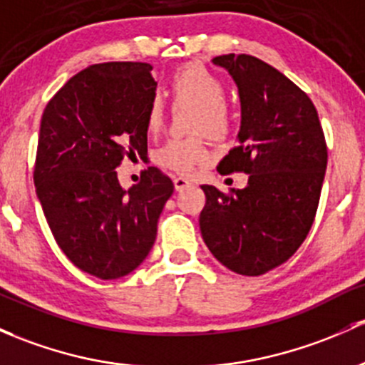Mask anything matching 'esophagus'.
Returning <instances> with one entry per match:
<instances>
[{"instance_id": "obj_1", "label": "esophagus", "mask_w": 365, "mask_h": 365, "mask_svg": "<svg viewBox=\"0 0 365 365\" xmlns=\"http://www.w3.org/2000/svg\"><path fill=\"white\" fill-rule=\"evenodd\" d=\"M173 183H175V189L178 190V192H180V190L187 189L189 185H192V182H190L189 178H185V176H175Z\"/></svg>"}]
</instances>
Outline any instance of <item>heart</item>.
<instances>
[{"label":"heart","mask_w":365,"mask_h":365,"mask_svg":"<svg viewBox=\"0 0 365 365\" xmlns=\"http://www.w3.org/2000/svg\"><path fill=\"white\" fill-rule=\"evenodd\" d=\"M171 92L176 101L195 106L194 131H205L212 138H224L232 124L225 99V86L220 76L201 64H185L171 75ZM164 103L153 94L147 106V129L155 133L163 125ZM153 159L163 168L176 173H190L210 159V152L201 138L178 140L173 138L153 152Z\"/></svg>","instance_id":"b5f03b06"}]
</instances>
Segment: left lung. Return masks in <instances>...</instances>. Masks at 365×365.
Returning <instances> with one entry per match:
<instances>
[{
    "instance_id": "left-lung-1",
    "label": "left lung",
    "mask_w": 365,
    "mask_h": 365,
    "mask_svg": "<svg viewBox=\"0 0 365 365\" xmlns=\"http://www.w3.org/2000/svg\"><path fill=\"white\" fill-rule=\"evenodd\" d=\"M236 82L241 101L237 147L218 163L243 171L245 189L201 185L202 240L237 274L259 276L287 262L312 229L327 168V147L312 99L283 73L247 53L213 59Z\"/></svg>"
}]
</instances>
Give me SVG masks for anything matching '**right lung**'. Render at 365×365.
<instances>
[{"instance_id": "add662e5", "label": "right lung", "mask_w": 365, "mask_h": 365, "mask_svg": "<svg viewBox=\"0 0 365 365\" xmlns=\"http://www.w3.org/2000/svg\"><path fill=\"white\" fill-rule=\"evenodd\" d=\"M147 63H103L68 80L48 101L38 138L34 187L52 236L78 269L117 279L150 253L175 185L157 168L122 189L124 155L147 153Z\"/></svg>"}]
</instances>
